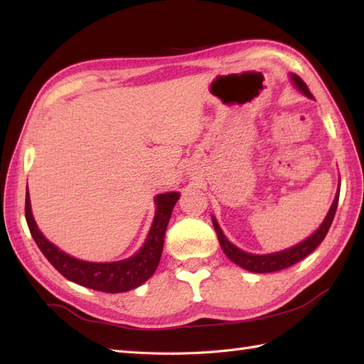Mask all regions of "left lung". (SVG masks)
Listing matches in <instances>:
<instances>
[{"mask_svg":"<svg viewBox=\"0 0 364 364\" xmlns=\"http://www.w3.org/2000/svg\"><path fill=\"white\" fill-rule=\"evenodd\" d=\"M291 78H292L294 84H296V87L301 92V94H305L308 98H314L311 95L310 89H308V86L304 82V80L299 78L296 73H292ZM338 200H339V192L336 194L333 203H331V206H330L327 218L323 219L322 225L318 230H316V233H313L310 237L305 239L304 242L294 245L288 250L270 253V255H252V253L242 252L241 249H237L236 245H233L228 241L225 235L222 233L218 220H215L214 218H213V225H214L215 233H218V237H219V242H220L223 253H225L227 257L235 262V264L241 266L245 270H250V272H257V274L277 272V270H283L286 267L294 266L300 259H304L323 241V237H326L327 233H328V228L331 225V222H333L336 208H338Z\"/></svg>","mask_w":364,"mask_h":364,"instance_id":"1","label":"left lung"}]
</instances>
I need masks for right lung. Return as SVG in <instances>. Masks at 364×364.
I'll use <instances>...</instances> for the list:
<instances>
[{
  "instance_id": "obj_1",
  "label": "right lung",
  "mask_w": 364,
  "mask_h": 364,
  "mask_svg": "<svg viewBox=\"0 0 364 364\" xmlns=\"http://www.w3.org/2000/svg\"><path fill=\"white\" fill-rule=\"evenodd\" d=\"M178 198H180L178 192H167V194L156 196V198H154L156 213H154L150 233L146 236L142 249L131 258L115 262H87L76 259L65 252L59 250L37 228L33 213H31L28 192L25 215L31 236H33L37 247L45 255V258L51 262L59 274H63L67 280L86 286V288L115 294L137 288L154 274L159 264L162 247H164L167 223Z\"/></svg>"
}]
</instances>
